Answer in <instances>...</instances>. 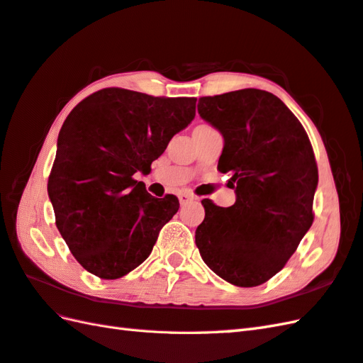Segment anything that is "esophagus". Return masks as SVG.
<instances>
[{"label":"esophagus","instance_id":"esophagus-1","mask_svg":"<svg viewBox=\"0 0 363 363\" xmlns=\"http://www.w3.org/2000/svg\"><path fill=\"white\" fill-rule=\"evenodd\" d=\"M193 199H196V196L193 195V193H190V191L179 193V202H181V204H185V202L193 201Z\"/></svg>","mask_w":363,"mask_h":363}]
</instances>
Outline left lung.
<instances>
[{"mask_svg": "<svg viewBox=\"0 0 363 363\" xmlns=\"http://www.w3.org/2000/svg\"><path fill=\"white\" fill-rule=\"evenodd\" d=\"M198 113L223 134L218 170L232 173L237 201L224 208L202 199L196 246L223 280L254 288L281 271L313 225L314 150L300 121L267 91L201 97Z\"/></svg>", "mask_w": 363, "mask_h": 363, "instance_id": "obj_1", "label": "left lung"}]
</instances>
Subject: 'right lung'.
Masks as SVG:
<instances>
[{
	"label": "right lung",
	"mask_w": 363,
	"mask_h": 363,
	"mask_svg": "<svg viewBox=\"0 0 363 363\" xmlns=\"http://www.w3.org/2000/svg\"><path fill=\"white\" fill-rule=\"evenodd\" d=\"M195 111V97L105 88L66 117L48 193L58 232L92 275L116 280L136 269L178 212L174 195L151 196L133 176L150 172Z\"/></svg>",
	"instance_id": "right-lung-1"
}]
</instances>
